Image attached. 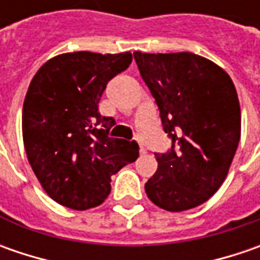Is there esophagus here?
<instances>
[{
  "mask_svg": "<svg viewBox=\"0 0 260 260\" xmlns=\"http://www.w3.org/2000/svg\"><path fill=\"white\" fill-rule=\"evenodd\" d=\"M139 152L142 153V155H145L146 153V147L143 145H139Z\"/></svg>",
  "mask_w": 260,
  "mask_h": 260,
  "instance_id": "34e87169",
  "label": "esophagus"
}]
</instances>
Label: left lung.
<instances>
[{
  "instance_id": "8db88e82",
  "label": "left lung",
  "mask_w": 260,
  "mask_h": 260,
  "mask_svg": "<svg viewBox=\"0 0 260 260\" xmlns=\"http://www.w3.org/2000/svg\"><path fill=\"white\" fill-rule=\"evenodd\" d=\"M133 55L172 139L168 153H155L157 171L146 182V194L172 213L198 207L224 182L239 146L235 84L223 68L189 52Z\"/></svg>"
}]
</instances>
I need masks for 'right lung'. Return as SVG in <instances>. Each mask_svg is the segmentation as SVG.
Listing matches in <instances>:
<instances>
[{"mask_svg": "<svg viewBox=\"0 0 260 260\" xmlns=\"http://www.w3.org/2000/svg\"><path fill=\"white\" fill-rule=\"evenodd\" d=\"M132 53L72 52L49 59L33 76L23 104V142L46 194L72 210L103 204L111 175L135 162L136 142L108 137L114 118L98 113L107 82Z\"/></svg>", "mask_w": 260, "mask_h": 260, "instance_id": "add662e5", "label": "right lung"}]
</instances>
